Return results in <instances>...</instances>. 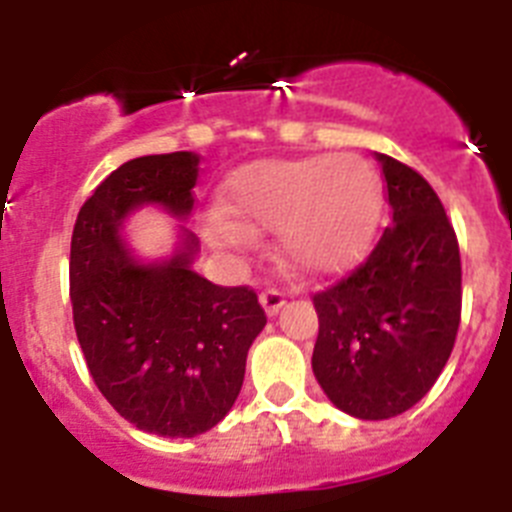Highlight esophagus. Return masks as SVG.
<instances>
[{
  "label": "esophagus",
  "mask_w": 512,
  "mask_h": 512,
  "mask_svg": "<svg viewBox=\"0 0 512 512\" xmlns=\"http://www.w3.org/2000/svg\"><path fill=\"white\" fill-rule=\"evenodd\" d=\"M259 300H261V305H264L266 315H277V312L282 310V305H284V292H282V289H277V287H269V289H264V292H261Z\"/></svg>",
  "instance_id": "34e87169"
}]
</instances>
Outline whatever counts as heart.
I'll return each instance as SVG.
<instances>
[{
    "instance_id": "1",
    "label": "heart",
    "mask_w": 512,
    "mask_h": 512,
    "mask_svg": "<svg viewBox=\"0 0 512 512\" xmlns=\"http://www.w3.org/2000/svg\"><path fill=\"white\" fill-rule=\"evenodd\" d=\"M382 215V182L354 153L271 158L230 176L215 233L225 241L279 228L289 264L336 274L361 259Z\"/></svg>"
}]
</instances>
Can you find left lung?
I'll return each mask as SVG.
<instances>
[{"instance_id":"8db88e82","label":"left lung","mask_w":512,"mask_h":512,"mask_svg":"<svg viewBox=\"0 0 512 512\" xmlns=\"http://www.w3.org/2000/svg\"><path fill=\"white\" fill-rule=\"evenodd\" d=\"M392 225L364 264L312 295V372L343 413L384 420L410 410L449 361L461 320L454 225L423 176L379 153Z\"/></svg>"}]
</instances>
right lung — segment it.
Masks as SVG:
<instances>
[{"label": "right lung", "instance_id": "add662e5", "mask_svg": "<svg viewBox=\"0 0 512 512\" xmlns=\"http://www.w3.org/2000/svg\"><path fill=\"white\" fill-rule=\"evenodd\" d=\"M200 156H140L81 205L71 235V307L89 374L107 402L146 433L192 438L228 415L246 356L266 325L251 287H220L192 271L197 238L164 264H140L120 225L140 205L187 217Z\"/></svg>", "mask_w": 512, "mask_h": 512}]
</instances>
